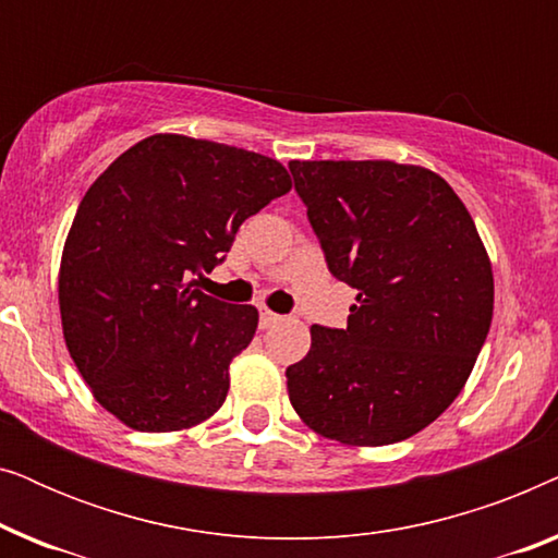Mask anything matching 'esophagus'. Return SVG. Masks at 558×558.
Masks as SVG:
<instances>
[{
	"label": "esophagus",
	"instance_id": "esophagus-1",
	"mask_svg": "<svg viewBox=\"0 0 558 558\" xmlns=\"http://www.w3.org/2000/svg\"><path fill=\"white\" fill-rule=\"evenodd\" d=\"M281 315H277V312H271L269 307H258V325L264 327V330H269V327H274L277 323H281Z\"/></svg>",
	"mask_w": 558,
	"mask_h": 558
}]
</instances>
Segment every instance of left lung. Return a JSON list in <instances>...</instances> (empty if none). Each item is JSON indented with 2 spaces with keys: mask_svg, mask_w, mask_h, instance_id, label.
Segmentation results:
<instances>
[{
  "mask_svg": "<svg viewBox=\"0 0 558 558\" xmlns=\"http://www.w3.org/2000/svg\"><path fill=\"white\" fill-rule=\"evenodd\" d=\"M348 327L312 325L287 368L310 429L357 447L429 426L462 391L493 319V269L475 220L439 174L388 159L289 162Z\"/></svg>",
  "mask_w": 558,
  "mask_h": 558,
  "instance_id": "obj_1",
  "label": "left lung"
}]
</instances>
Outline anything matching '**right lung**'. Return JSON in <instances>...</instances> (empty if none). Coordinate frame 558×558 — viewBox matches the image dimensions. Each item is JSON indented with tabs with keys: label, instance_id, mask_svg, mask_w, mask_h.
I'll return each instance as SVG.
<instances>
[{
	"label": "right lung",
	"instance_id": "obj_1",
	"mask_svg": "<svg viewBox=\"0 0 558 558\" xmlns=\"http://www.w3.org/2000/svg\"><path fill=\"white\" fill-rule=\"evenodd\" d=\"M289 187L277 159L180 134L136 142L88 187L58 300L75 368L106 411L132 429L178 432L223 407L258 312L203 294L195 277Z\"/></svg>",
	"mask_w": 558,
	"mask_h": 558
}]
</instances>
